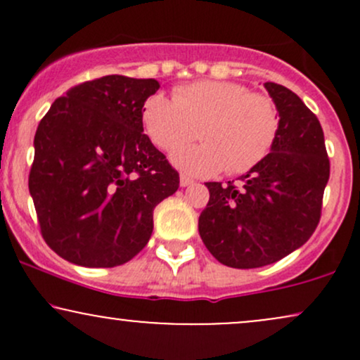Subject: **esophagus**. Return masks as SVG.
I'll return each instance as SVG.
<instances>
[{
  "label": "esophagus",
  "mask_w": 360,
  "mask_h": 360,
  "mask_svg": "<svg viewBox=\"0 0 360 360\" xmlns=\"http://www.w3.org/2000/svg\"><path fill=\"white\" fill-rule=\"evenodd\" d=\"M179 181H181V186H183V188H186V186H189V184H193V183H194V181L191 179V177L186 176V174H181Z\"/></svg>",
  "instance_id": "esophagus-1"
}]
</instances>
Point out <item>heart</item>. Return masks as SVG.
Wrapping results in <instances>:
<instances>
[{"instance_id": "obj_1", "label": "heart", "mask_w": 360, "mask_h": 360, "mask_svg": "<svg viewBox=\"0 0 360 360\" xmlns=\"http://www.w3.org/2000/svg\"><path fill=\"white\" fill-rule=\"evenodd\" d=\"M152 142L171 152L198 128L201 143L183 147L172 162L193 176L243 174L266 159L279 135L281 117L269 94L232 81L201 79L177 86L171 98L154 94L143 105Z\"/></svg>"}]
</instances>
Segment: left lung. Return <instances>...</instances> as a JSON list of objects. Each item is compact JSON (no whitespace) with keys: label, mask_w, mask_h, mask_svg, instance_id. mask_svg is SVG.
Segmentation results:
<instances>
[{"label":"left lung","mask_w":360,"mask_h":360,"mask_svg":"<svg viewBox=\"0 0 360 360\" xmlns=\"http://www.w3.org/2000/svg\"><path fill=\"white\" fill-rule=\"evenodd\" d=\"M264 86L281 117L274 147L238 181L206 183L210 201L198 221L206 249L235 269L278 262L303 245L320 221L330 177L316 115L291 89Z\"/></svg>","instance_id":"8db88e82"}]
</instances>
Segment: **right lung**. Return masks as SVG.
<instances>
[{
  "label": "right lung",
  "instance_id": "1",
  "mask_svg": "<svg viewBox=\"0 0 360 360\" xmlns=\"http://www.w3.org/2000/svg\"><path fill=\"white\" fill-rule=\"evenodd\" d=\"M155 79L103 76L52 103L35 134L28 176L40 233L69 262L115 267L134 259L154 229V208L179 172L143 134Z\"/></svg>",
  "mask_w": 360,
  "mask_h": 360
}]
</instances>
